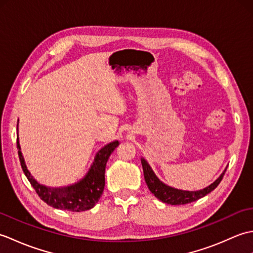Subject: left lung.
Masks as SVG:
<instances>
[{
  "mask_svg": "<svg viewBox=\"0 0 253 253\" xmlns=\"http://www.w3.org/2000/svg\"><path fill=\"white\" fill-rule=\"evenodd\" d=\"M141 164L143 169L144 180H146L150 191H151L154 195V197H157L159 200H161L164 203L171 204V206L187 204L193 201H197L198 199L207 196L208 193L213 191L218 186L219 182H221V180L223 179L225 171H226V169H225L222 173V175L219 176L218 178L213 182V184H211L207 188H204L202 190L184 191V190L175 189V188H171L163 184V182L161 181L157 176H155L153 170L151 169L150 165L147 163V161L144 159H141Z\"/></svg>",
  "mask_w": 253,
  "mask_h": 253,
  "instance_id": "8db88e82",
  "label": "left lung"
}]
</instances>
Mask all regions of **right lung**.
I'll use <instances>...</instances> for the list:
<instances>
[{
	"instance_id": "add662e5",
	"label": "right lung",
	"mask_w": 253,
	"mask_h": 253,
	"mask_svg": "<svg viewBox=\"0 0 253 253\" xmlns=\"http://www.w3.org/2000/svg\"><path fill=\"white\" fill-rule=\"evenodd\" d=\"M118 144H120V142L114 141L106 144L104 148H102L96 153L94 162L88 171V174L85 175L84 179L78 181L77 184L62 188H50L40 185L30 175L29 170L26 168L17 139L18 157L21 169H23L27 179L29 180L31 186L34 187L38 196L47 206L60 210H67V211L72 212L87 211V210L93 208L95 203L99 201L105 185L104 173L106 162L111 153L114 151V149Z\"/></svg>"
}]
</instances>
